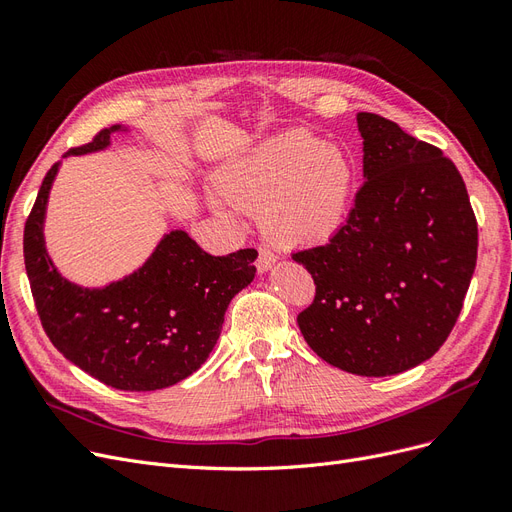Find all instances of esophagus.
<instances>
[{
	"label": "esophagus",
	"mask_w": 512,
	"mask_h": 512,
	"mask_svg": "<svg viewBox=\"0 0 512 512\" xmlns=\"http://www.w3.org/2000/svg\"><path fill=\"white\" fill-rule=\"evenodd\" d=\"M275 260H277V256L269 250V247H260V250H258V258H256V269H258L260 273H265V271H269V269L273 267Z\"/></svg>",
	"instance_id": "esophagus-1"
}]
</instances>
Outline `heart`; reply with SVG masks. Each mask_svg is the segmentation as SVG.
Instances as JSON below:
<instances>
[{
  "mask_svg": "<svg viewBox=\"0 0 512 512\" xmlns=\"http://www.w3.org/2000/svg\"><path fill=\"white\" fill-rule=\"evenodd\" d=\"M352 183L354 166L342 149L307 132H286L228 164L215 190L235 209L260 213L273 239L309 245L344 224Z\"/></svg>",
  "mask_w": 512,
  "mask_h": 512,
  "instance_id": "1",
  "label": "heart"
}]
</instances>
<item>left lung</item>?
<instances>
[{
  "mask_svg": "<svg viewBox=\"0 0 512 512\" xmlns=\"http://www.w3.org/2000/svg\"><path fill=\"white\" fill-rule=\"evenodd\" d=\"M365 183L329 243L294 252L316 297L297 316L320 359L356 376L421 365L451 335L478 226L457 166L374 113L356 115Z\"/></svg>",
  "mask_w": 512,
  "mask_h": 512,
  "instance_id": "obj_1",
  "label": "left lung"
}]
</instances>
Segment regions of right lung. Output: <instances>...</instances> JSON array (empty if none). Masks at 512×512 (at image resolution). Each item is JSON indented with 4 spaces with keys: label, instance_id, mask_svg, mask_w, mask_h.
I'll return each mask as SVG.
<instances>
[{
    "label": "right lung",
    "instance_id": "right-lung-1",
    "mask_svg": "<svg viewBox=\"0 0 512 512\" xmlns=\"http://www.w3.org/2000/svg\"><path fill=\"white\" fill-rule=\"evenodd\" d=\"M70 149H104L111 134ZM59 162L46 173L25 222L23 256L44 333L70 363L119 391H158L188 378L218 342L226 307L254 280L256 250L211 256L173 230L132 275L104 288H81L57 273L42 224Z\"/></svg>",
    "mask_w": 512,
    "mask_h": 512
}]
</instances>
